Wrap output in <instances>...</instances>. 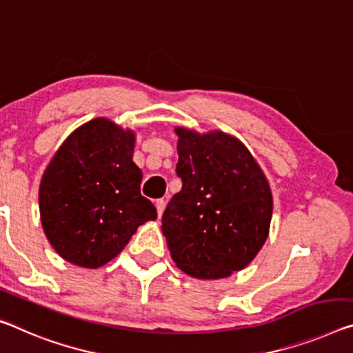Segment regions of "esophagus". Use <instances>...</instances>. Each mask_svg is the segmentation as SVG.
<instances>
[{
	"mask_svg": "<svg viewBox=\"0 0 353 353\" xmlns=\"http://www.w3.org/2000/svg\"><path fill=\"white\" fill-rule=\"evenodd\" d=\"M156 210H158V214L161 218L162 213H164V210H165V200H162V199L156 200Z\"/></svg>",
	"mask_w": 353,
	"mask_h": 353,
	"instance_id": "obj_1",
	"label": "esophagus"
}]
</instances>
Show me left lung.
Instances as JSON below:
<instances>
[{
  "mask_svg": "<svg viewBox=\"0 0 353 353\" xmlns=\"http://www.w3.org/2000/svg\"><path fill=\"white\" fill-rule=\"evenodd\" d=\"M183 188L162 216L176 267L195 279L229 278L267 241L273 194L245 143L218 131L175 128Z\"/></svg>",
  "mask_w": 353,
  "mask_h": 353,
  "instance_id": "left-lung-1",
  "label": "left lung"
}]
</instances>
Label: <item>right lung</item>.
<instances>
[{
  "label": "right lung",
  "instance_id": "add662e5",
  "mask_svg": "<svg viewBox=\"0 0 353 353\" xmlns=\"http://www.w3.org/2000/svg\"><path fill=\"white\" fill-rule=\"evenodd\" d=\"M135 132L99 117L70 132L46 167L39 213L48 243L66 262L99 268L145 222L158 218L140 194Z\"/></svg>",
  "mask_w": 353,
  "mask_h": 353
}]
</instances>
